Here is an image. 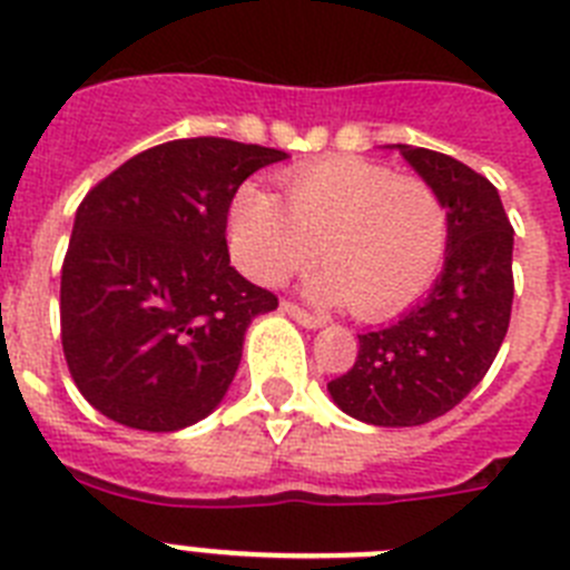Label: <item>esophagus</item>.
Returning <instances> with one entry per match:
<instances>
[{
  "instance_id": "obj_1",
  "label": "esophagus",
  "mask_w": 570,
  "mask_h": 570,
  "mask_svg": "<svg viewBox=\"0 0 570 570\" xmlns=\"http://www.w3.org/2000/svg\"><path fill=\"white\" fill-rule=\"evenodd\" d=\"M282 314H288L291 320H296L302 325V328H322V325H325V320H322V316H314V314H308V311L305 308H299V305H296V302H282Z\"/></svg>"
}]
</instances>
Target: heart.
<instances>
[{
    "label": "heart",
    "instance_id": "1",
    "mask_svg": "<svg viewBox=\"0 0 570 570\" xmlns=\"http://www.w3.org/2000/svg\"><path fill=\"white\" fill-rule=\"evenodd\" d=\"M279 196L242 185L230 203V250L262 285H279L320 250L305 291L362 320L414 305L442 271L448 208L434 185L360 156H331L282 176Z\"/></svg>",
    "mask_w": 570,
    "mask_h": 570
}]
</instances>
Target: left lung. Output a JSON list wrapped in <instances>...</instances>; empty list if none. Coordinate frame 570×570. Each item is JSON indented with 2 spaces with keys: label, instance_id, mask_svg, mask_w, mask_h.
Instances as JSON below:
<instances>
[{
  "label": "left lung",
  "instance_id": "8db88e82",
  "mask_svg": "<svg viewBox=\"0 0 570 570\" xmlns=\"http://www.w3.org/2000/svg\"><path fill=\"white\" fill-rule=\"evenodd\" d=\"M448 208L445 268L420 305L360 334V354L328 382L336 405L382 428L425 425L460 405L488 374L508 334L513 228L485 176L460 159L400 145Z\"/></svg>",
  "mask_w": 570,
  "mask_h": 570
}]
</instances>
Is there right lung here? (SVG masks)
Returning <instances> with one entry per match:
<instances>
[{
	"label": "right lung",
	"mask_w": 570,
	"mask_h": 570,
	"mask_svg": "<svg viewBox=\"0 0 570 570\" xmlns=\"http://www.w3.org/2000/svg\"><path fill=\"white\" fill-rule=\"evenodd\" d=\"M285 150L219 136L136 154L88 190L62 262V351L79 394L119 425L168 434L234 382L250 320L279 305L230 265L228 210Z\"/></svg>",
	"instance_id": "1"
}]
</instances>
